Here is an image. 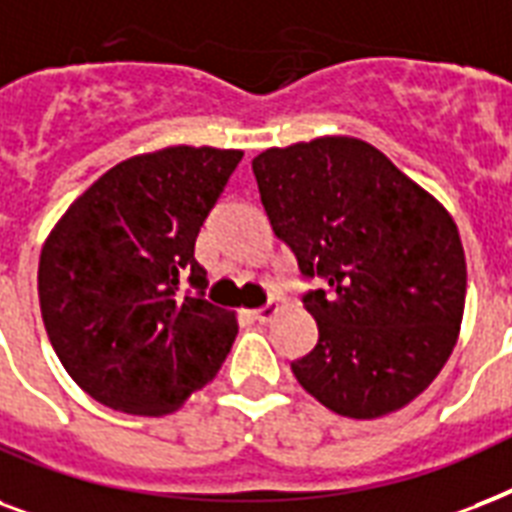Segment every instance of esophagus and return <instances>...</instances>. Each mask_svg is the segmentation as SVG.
<instances>
[{"label": "esophagus", "mask_w": 512, "mask_h": 512, "mask_svg": "<svg viewBox=\"0 0 512 512\" xmlns=\"http://www.w3.org/2000/svg\"><path fill=\"white\" fill-rule=\"evenodd\" d=\"M277 315L275 304H264L259 310H253V320H259V323H269V320Z\"/></svg>", "instance_id": "esophagus-1"}]
</instances>
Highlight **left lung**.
Listing matches in <instances>:
<instances>
[{"mask_svg":"<svg viewBox=\"0 0 512 512\" xmlns=\"http://www.w3.org/2000/svg\"><path fill=\"white\" fill-rule=\"evenodd\" d=\"M272 232L296 256L318 344L291 371L326 408L384 417L441 374L465 312L467 267L441 202L347 136L253 160Z\"/></svg>","mask_w":512,"mask_h":512,"instance_id":"obj_1","label":"left lung"}]
</instances>
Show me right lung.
I'll use <instances>...</instances> for the list:
<instances>
[{"instance_id": "right-lung-1", "label": "right lung", "mask_w": 512, "mask_h": 512, "mask_svg": "<svg viewBox=\"0 0 512 512\" xmlns=\"http://www.w3.org/2000/svg\"><path fill=\"white\" fill-rule=\"evenodd\" d=\"M240 160L213 146L130 157L79 194L47 237L42 320L63 368L98 403L162 417L227 358L237 323L205 299L194 240Z\"/></svg>"}]
</instances>
